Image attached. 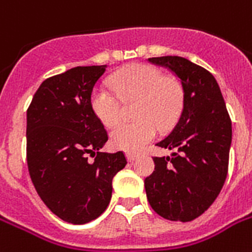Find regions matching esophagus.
<instances>
[{"label": "esophagus", "mask_w": 252, "mask_h": 252, "mask_svg": "<svg viewBox=\"0 0 252 252\" xmlns=\"http://www.w3.org/2000/svg\"><path fill=\"white\" fill-rule=\"evenodd\" d=\"M137 157L138 156L136 153H126V159H128L129 162H133Z\"/></svg>", "instance_id": "obj_1"}]
</instances>
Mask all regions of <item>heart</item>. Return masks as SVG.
<instances>
[{
	"label": "heart",
	"mask_w": 252,
	"mask_h": 252,
	"mask_svg": "<svg viewBox=\"0 0 252 252\" xmlns=\"http://www.w3.org/2000/svg\"><path fill=\"white\" fill-rule=\"evenodd\" d=\"M110 85L122 102H137L134 118L138 120L123 123L111 132V145L116 149L138 152L156 137L158 128L167 129L179 118L183 89L153 65H129L115 73ZM119 99L103 87L91 93V110L103 126H114L122 118Z\"/></svg>",
	"instance_id": "b5f03b06"
}]
</instances>
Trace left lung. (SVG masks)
I'll list each match as a JSON object with an SVG mask.
<instances>
[{"label": "left lung", "instance_id": "left-lung-1", "mask_svg": "<svg viewBox=\"0 0 252 252\" xmlns=\"http://www.w3.org/2000/svg\"><path fill=\"white\" fill-rule=\"evenodd\" d=\"M179 78L183 110L175 126L157 146L175 149L171 157H153L145 179L146 197L166 220L188 222L219 196L227 175L231 120L217 81L207 69L179 56L152 57Z\"/></svg>", "mask_w": 252, "mask_h": 252}]
</instances>
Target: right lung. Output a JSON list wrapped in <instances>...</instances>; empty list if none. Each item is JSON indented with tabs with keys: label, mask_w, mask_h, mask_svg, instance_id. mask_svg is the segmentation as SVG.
I'll list each match as a JSON object with an SVG mask.
<instances>
[{
	"label": "right lung",
	"mask_w": 252,
	"mask_h": 252,
	"mask_svg": "<svg viewBox=\"0 0 252 252\" xmlns=\"http://www.w3.org/2000/svg\"><path fill=\"white\" fill-rule=\"evenodd\" d=\"M104 70L106 65L76 66L49 77L27 110V166L33 187L53 215L74 225L106 211L112 178L126 165L123 152H99L108 136L90 98Z\"/></svg>",
	"instance_id": "add662e5"
}]
</instances>
